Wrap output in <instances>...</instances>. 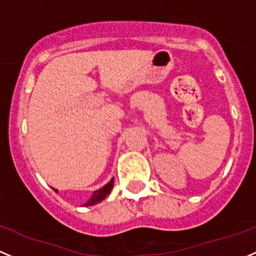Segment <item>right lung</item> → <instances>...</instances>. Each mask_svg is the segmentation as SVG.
Listing matches in <instances>:
<instances>
[{
	"label": "right lung",
	"mask_w": 256,
	"mask_h": 256,
	"mask_svg": "<svg viewBox=\"0 0 256 256\" xmlns=\"http://www.w3.org/2000/svg\"><path fill=\"white\" fill-rule=\"evenodd\" d=\"M113 184H114V180H110V182H108V184H106L104 187H102V188H100V190H94V196H92V198L90 199L88 202H87L85 206H94V204L98 203V202L103 200V199H104L106 196H108L109 193H110L112 188H113Z\"/></svg>",
	"instance_id": "1"
}]
</instances>
